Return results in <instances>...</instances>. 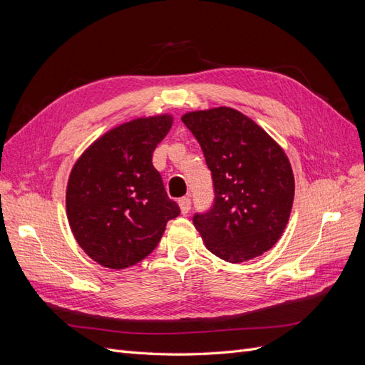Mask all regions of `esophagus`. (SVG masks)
Listing matches in <instances>:
<instances>
[{"label":"esophagus","mask_w":365,"mask_h":365,"mask_svg":"<svg viewBox=\"0 0 365 365\" xmlns=\"http://www.w3.org/2000/svg\"><path fill=\"white\" fill-rule=\"evenodd\" d=\"M178 204H180V210H181V213H182V215H187V213L190 212L192 202H190L189 197H181V200L178 201Z\"/></svg>","instance_id":"esophagus-1"}]
</instances>
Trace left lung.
<instances>
[{"mask_svg": "<svg viewBox=\"0 0 365 365\" xmlns=\"http://www.w3.org/2000/svg\"><path fill=\"white\" fill-rule=\"evenodd\" d=\"M212 170L215 204L195 215L210 252L230 263L262 256L288 224L295 181L288 155L256 121L230 106L185 113Z\"/></svg>", "mask_w": 365, "mask_h": 365, "instance_id": "obj_1", "label": "left lung"}]
</instances>
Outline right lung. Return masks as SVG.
I'll list each match as a JSON object with an SVG mask.
<instances>
[{"instance_id": "1", "label": "right lung", "mask_w": 365, "mask_h": 365, "mask_svg": "<svg viewBox=\"0 0 365 365\" xmlns=\"http://www.w3.org/2000/svg\"><path fill=\"white\" fill-rule=\"evenodd\" d=\"M172 123V114L126 121L94 140L73 165L65 193L71 233L105 268L125 269L146 259L180 215L152 164Z\"/></svg>"}]
</instances>
